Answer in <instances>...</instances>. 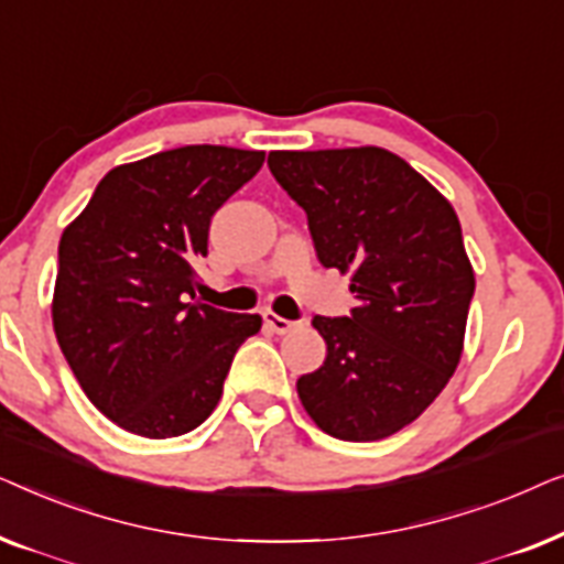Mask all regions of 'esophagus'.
I'll return each instance as SVG.
<instances>
[{
    "instance_id": "esophagus-1",
    "label": "esophagus",
    "mask_w": 564,
    "mask_h": 564,
    "mask_svg": "<svg viewBox=\"0 0 564 564\" xmlns=\"http://www.w3.org/2000/svg\"><path fill=\"white\" fill-rule=\"evenodd\" d=\"M264 323H267V328L274 330V334H288V330L297 328L295 321L282 318V315H276V313H272V311H264Z\"/></svg>"
}]
</instances>
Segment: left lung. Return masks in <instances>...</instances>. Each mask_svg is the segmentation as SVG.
<instances>
[{
	"label": "left lung",
	"instance_id": "8db88e82",
	"mask_svg": "<svg viewBox=\"0 0 564 564\" xmlns=\"http://www.w3.org/2000/svg\"><path fill=\"white\" fill-rule=\"evenodd\" d=\"M269 172L307 215L321 264L349 274V318L315 315L326 361L297 380L315 426L380 442L434 403L465 349L475 272L449 199L395 153L272 151Z\"/></svg>",
	"mask_w": 564,
	"mask_h": 564
}]
</instances>
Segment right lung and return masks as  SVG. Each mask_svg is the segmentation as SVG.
<instances>
[{
	"label": "right lung",
	"mask_w": 564,
	"mask_h": 564,
	"mask_svg": "<svg viewBox=\"0 0 564 564\" xmlns=\"http://www.w3.org/2000/svg\"><path fill=\"white\" fill-rule=\"evenodd\" d=\"M264 151L184 145L120 164L58 243L53 330L87 398L120 429L182 436L215 411L261 315L195 300L210 218Z\"/></svg>",
	"instance_id": "obj_1"
}]
</instances>
